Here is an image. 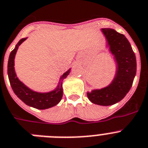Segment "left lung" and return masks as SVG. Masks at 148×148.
<instances>
[{
    "label": "left lung",
    "instance_id": "obj_1",
    "mask_svg": "<svg viewBox=\"0 0 148 148\" xmlns=\"http://www.w3.org/2000/svg\"><path fill=\"white\" fill-rule=\"evenodd\" d=\"M106 47L114 57L116 72L113 80L106 87L87 92L94 104L108 106L123 99L130 91L136 74V58L130 42L123 34L111 28H102Z\"/></svg>",
    "mask_w": 148,
    "mask_h": 148
}]
</instances>
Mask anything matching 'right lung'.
<instances>
[{"mask_svg": "<svg viewBox=\"0 0 148 148\" xmlns=\"http://www.w3.org/2000/svg\"><path fill=\"white\" fill-rule=\"evenodd\" d=\"M27 39V38L26 37L20 40L19 42L16 44L15 49L11 51L10 55L8 65H7L9 80H10V83L15 94L23 103L29 106L37 108V109H47L58 104L61 100L62 97H63V88H62L63 81L69 74L71 68L68 69L67 71L65 72L60 76L58 86L51 91L41 93V92L33 90L31 88H29L18 79L15 71V67H14L15 57H16L18 46Z\"/></svg>", "mask_w": 148, "mask_h": 148, "instance_id": "obj_1", "label": "right lung"}]
</instances>
